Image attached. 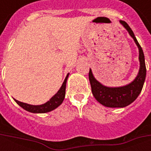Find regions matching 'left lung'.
Segmentation results:
<instances>
[{
    "instance_id": "8db88e82",
    "label": "left lung",
    "mask_w": 151,
    "mask_h": 151,
    "mask_svg": "<svg viewBox=\"0 0 151 151\" xmlns=\"http://www.w3.org/2000/svg\"><path fill=\"white\" fill-rule=\"evenodd\" d=\"M124 28L129 31V35L133 37L135 43L139 49V60L140 69L139 73L135 80L130 84L121 87L110 88L104 86L94 78L92 74L91 69L89 71V80L91 86V91L94 97L96 100L102 105L108 108H124L133 103L139 95L142 90L144 82L146 79V68L145 64V56L142 48L137 42L135 35L133 34L132 29L130 28L127 22L124 21H120Z\"/></svg>"
}]
</instances>
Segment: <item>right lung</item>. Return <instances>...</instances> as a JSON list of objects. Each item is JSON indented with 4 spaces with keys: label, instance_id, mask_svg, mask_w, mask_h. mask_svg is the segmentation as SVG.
<instances>
[{
    "label": "right lung",
    "instance_id": "right-lung-1",
    "mask_svg": "<svg viewBox=\"0 0 151 151\" xmlns=\"http://www.w3.org/2000/svg\"><path fill=\"white\" fill-rule=\"evenodd\" d=\"M69 74H67L65 81L63 82L61 87L60 88L58 92L56 95L53 96L52 98L50 99L49 101H47L46 104L42 105H31L25 104V103H22L18 100L14 99L15 102L18 104L20 107L27 110V111H30V112H33V113H45V112H48L54 110L55 108L59 107L60 105L62 104L63 100L65 99V87H66V82L68 79Z\"/></svg>",
    "mask_w": 151,
    "mask_h": 151
}]
</instances>
